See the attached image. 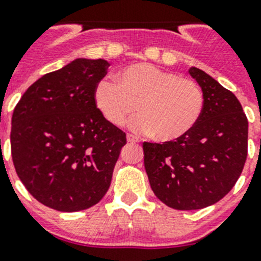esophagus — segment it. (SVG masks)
I'll return each mask as SVG.
<instances>
[{
    "instance_id": "obj_1",
    "label": "esophagus",
    "mask_w": 261,
    "mask_h": 261,
    "mask_svg": "<svg viewBox=\"0 0 261 261\" xmlns=\"http://www.w3.org/2000/svg\"><path fill=\"white\" fill-rule=\"evenodd\" d=\"M126 140H128V142H132V144L140 142V138L136 137L135 135H130V133H128V135H126Z\"/></svg>"
}]
</instances>
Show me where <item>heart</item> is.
Listing matches in <instances>:
<instances>
[{"mask_svg":"<svg viewBox=\"0 0 261 261\" xmlns=\"http://www.w3.org/2000/svg\"><path fill=\"white\" fill-rule=\"evenodd\" d=\"M95 102L112 125L123 126L138 110L141 115L130 124L133 129L153 133L159 141H174L199 123L205 96L195 81L141 62L124 68L117 82L100 81Z\"/></svg>","mask_w":261,"mask_h":261,"instance_id":"b5f03b06","label":"heart"}]
</instances>
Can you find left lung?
<instances>
[{"label": "left lung", "instance_id": "1", "mask_svg": "<svg viewBox=\"0 0 261 261\" xmlns=\"http://www.w3.org/2000/svg\"><path fill=\"white\" fill-rule=\"evenodd\" d=\"M205 106L199 123L175 141L144 142L154 195L176 211L206 208L231 191L247 159L248 120L237 96L197 68Z\"/></svg>", "mask_w": 261, "mask_h": 261}]
</instances>
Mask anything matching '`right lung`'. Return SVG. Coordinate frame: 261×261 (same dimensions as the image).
Returning a JSON list of instances; mask_svg holds the SVG:
<instances>
[{
  "label": "right lung",
  "instance_id": "obj_1",
  "mask_svg": "<svg viewBox=\"0 0 261 261\" xmlns=\"http://www.w3.org/2000/svg\"><path fill=\"white\" fill-rule=\"evenodd\" d=\"M106 60L78 59L31 85L11 117V158L39 202L59 212L98 204L110 188L126 135L96 107Z\"/></svg>",
  "mask_w": 261,
  "mask_h": 261
}]
</instances>
